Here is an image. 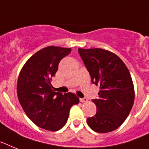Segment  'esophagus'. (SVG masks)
I'll use <instances>...</instances> for the list:
<instances>
[{
	"label": "esophagus",
	"instance_id": "34e87169",
	"mask_svg": "<svg viewBox=\"0 0 149 149\" xmlns=\"http://www.w3.org/2000/svg\"><path fill=\"white\" fill-rule=\"evenodd\" d=\"M79 101L82 102H88V100H87L86 98H80V99H79Z\"/></svg>",
	"mask_w": 149,
	"mask_h": 149
}]
</instances>
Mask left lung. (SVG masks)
<instances>
[{
	"instance_id": "obj_1",
	"label": "left lung",
	"mask_w": 149,
	"mask_h": 149,
	"mask_svg": "<svg viewBox=\"0 0 149 149\" xmlns=\"http://www.w3.org/2000/svg\"><path fill=\"white\" fill-rule=\"evenodd\" d=\"M78 51L92 83L100 89L99 99L93 100L96 114L87 118V124L96 132L114 131L124 123L133 106L135 91L130 72L112 52L100 48H79Z\"/></svg>"
}]
</instances>
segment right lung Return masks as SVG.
<instances>
[{"mask_svg": "<svg viewBox=\"0 0 149 149\" xmlns=\"http://www.w3.org/2000/svg\"><path fill=\"white\" fill-rule=\"evenodd\" d=\"M70 48L47 47L24 64L17 86V97L28 118L40 128L57 131L65 125L71 107L79 100L74 93L53 90L52 77L60 60L70 54Z\"/></svg>", "mask_w": 149, "mask_h": 149, "instance_id": "obj_1", "label": "right lung"}]
</instances>
